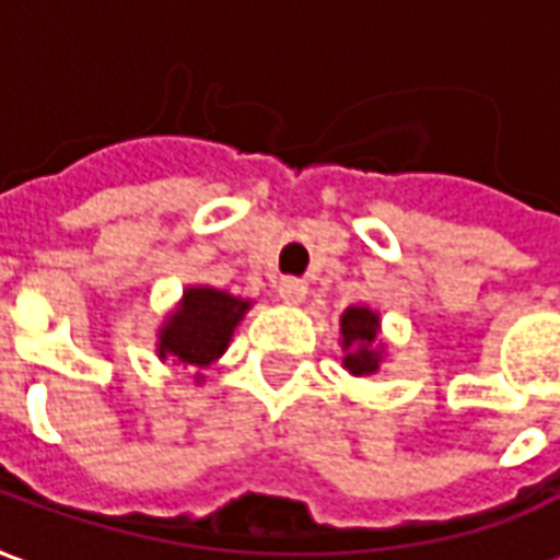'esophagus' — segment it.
I'll return each instance as SVG.
<instances>
[{"label": "esophagus", "mask_w": 560, "mask_h": 560, "mask_svg": "<svg viewBox=\"0 0 560 560\" xmlns=\"http://www.w3.org/2000/svg\"><path fill=\"white\" fill-rule=\"evenodd\" d=\"M276 291H279V296L288 305H300L305 300V291H308V288H305L303 279L284 276V279H279V284H276Z\"/></svg>", "instance_id": "1"}]
</instances>
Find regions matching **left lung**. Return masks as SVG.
Listing matches in <instances>:
<instances>
[{
  "mask_svg": "<svg viewBox=\"0 0 560 560\" xmlns=\"http://www.w3.org/2000/svg\"><path fill=\"white\" fill-rule=\"evenodd\" d=\"M341 351H345V369L357 377L375 375L381 369V348H377V327L381 317L365 305L345 308L339 320Z\"/></svg>",
  "mask_w": 560,
  "mask_h": 560,
  "instance_id": "left-lung-1",
  "label": "left lung"
}]
</instances>
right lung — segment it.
Returning <instances> with one entry per match:
<instances>
[{"label":"right lung","mask_w":560,"mask_h":560,"mask_svg":"<svg viewBox=\"0 0 560 560\" xmlns=\"http://www.w3.org/2000/svg\"><path fill=\"white\" fill-rule=\"evenodd\" d=\"M248 308L252 300L219 288H185L176 312H171L159 329V360L207 369L228 351L233 329Z\"/></svg>","instance_id":"right-lung-1"}]
</instances>
